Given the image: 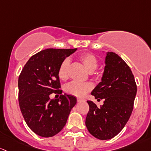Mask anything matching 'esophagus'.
I'll list each match as a JSON object with an SVG mask.
<instances>
[{"label": "esophagus", "instance_id": "34e87169", "mask_svg": "<svg viewBox=\"0 0 151 151\" xmlns=\"http://www.w3.org/2000/svg\"><path fill=\"white\" fill-rule=\"evenodd\" d=\"M77 100H78V102H84V101H85L84 99H79V98Z\"/></svg>", "mask_w": 151, "mask_h": 151}]
</instances>
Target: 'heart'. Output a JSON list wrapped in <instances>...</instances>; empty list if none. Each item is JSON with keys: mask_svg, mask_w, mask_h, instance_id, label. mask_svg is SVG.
<instances>
[{"mask_svg": "<svg viewBox=\"0 0 151 151\" xmlns=\"http://www.w3.org/2000/svg\"><path fill=\"white\" fill-rule=\"evenodd\" d=\"M79 60L89 73H92L98 66V60L94 54L84 53L79 56ZM70 65L69 59H65L60 64L58 69V76L61 80L68 78V71ZM91 89V85L88 83L73 81L65 86V92L77 97H82Z\"/></svg>", "mask_w": 151, "mask_h": 151, "instance_id": "b5f03b06", "label": "heart"}]
</instances>
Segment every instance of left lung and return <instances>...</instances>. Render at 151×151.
<instances>
[{"mask_svg": "<svg viewBox=\"0 0 151 151\" xmlns=\"http://www.w3.org/2000/svg\"><path fill=\"white\" fill-rule=\"evenodd\" d=\"M105 65L101 82L91 93L96 99H104V104L98 108L87 101L89 110L85 122L89 133L102 140L114 137L125 127L137 94L132 72L118 54L107 52Z\"/></svg>", "mask_w": 151, "mask_h": 151, "instance_id": "1", "label": "left lung"}]
</instances>
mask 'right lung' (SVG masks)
<instances>
[{
    "label": "right lung",
    "instance_id": "right-lung-1",
    "mask_svg": "<svg viewBox=\"0 0 151 151\" xmlns=\"http://www.w3.org/2000/svg\"><path fill=\"white\" fill-rule=\"evenodd\" d=\"M77 49H47L29 58L18 80L19 103L29 128L39 136L50 137L66 124L77 99L62 94L51 99L52 93L62 94L58 69L63 60Z\"/></svg>",
    "mask_w": 151,
    "mask_h": 151
}]
</instances>
